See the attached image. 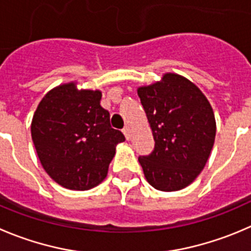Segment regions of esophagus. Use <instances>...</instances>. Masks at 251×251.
Masks as SVG:
<instances>
[{"instance_id": "obj_1", "label": "esophagus", "mask_w": 251, "mask_h": 251, "mask_svg": "<svg viewBox=\"0 0 251 251\" xmlns=\"http://www.w3.org/2000/svg\"><path fill=\"white\" fill-rule=\"evenodd\" d=\"M123 134L126 135V138H127L128 140L130 139V129H129V127H124L123 128Z\"/></svg>"}]
</instances>
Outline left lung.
I'll list each match as a JSON object with an SVG mask.
<instances>
[{
  "instance_id": "8db88e82",
  "label": "left lung",
  "mask_w": 251,
  "mask_h": 251,
  "mask_svg": "<svg viewBox=\"0 0 251 251\" xmlns=\"http://www.w3.org/2000/svg\"><path fill=\"white\" fill-rule=\"evenodd\" d=\"M154 150L139 156L145 178L160 191L185 188L200 175L216 138L213 109L195 83L177 74L138 88Z\"/></svg>"
}]
</instances>
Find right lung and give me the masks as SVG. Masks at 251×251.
Segmentation results:
<instances>
[{"label": "right lung", "mask_w": 251, "mask_h": 251, "mask_svg": "<svg viewBox=\"0 0 251 251\" xmlns=\"http://www.w3.org/2000/svg\"><path fill=\"white\" fill-rule=\"evenodd\" d=\"M101 91L75 82L48 92L33 116L32 139L42 166L63 187L85 191L107 176L116 145L126 140L102 108Z\"/></svg>", "instance_id": "add662e5"}]
</instances>
